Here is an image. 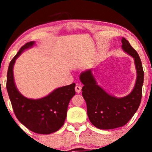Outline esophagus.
<instances>
[{"instance_id":"esophagus-1","label":"esophagus","mask_w":152,"mask_h":152,"mask_svg":"<svg viewBox=\"0 0 152 152\" xmlns=\"http://www.w3.org/2000/svg\"><path fill=\"white\" fill-rule=\"evenodd\" d=\"M81 90H82V86H80V85L79 84H77L76 86H75V91L77 93H80L81 92Z\"/></svg>"}]
</instances>
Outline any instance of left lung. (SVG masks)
I'll return each instance as SVG.
<instances>
[{
  "instance_id": "obj_1",
  "label": "left lung",
  "mask_w": 152,
  "mask_h": 152,
  "mask_svg": "<svg viewBox=\"0 0 152 152\" xmlns=\"http://www.w3.org/2000/svg\"><path fill=\"white\" fill-rule=\"evenodd\" d=\"M122 48L134 58L137 72L134 88L128 95L116 97L97 84L91 69L80 74L82 95L86 102L87 114L91 123L100 129H112L124 126L138 110L142 98L144 71L137 52L122 37Z\"/></svg>"
}]
</instances>
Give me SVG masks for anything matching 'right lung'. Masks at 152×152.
<instances>
[{
	"label": "right lung",
	"mask_w": 152,
	"mask_h": 152,
	"mask_svg": "<svg viewBox=\"0 0 152 152\" xmlns=\"http://www.w3.org/2000/svg\"><path fill=\"white\" fill-rule=\"evenodd\" d=\"M34 43V41L26 43L10 61L7 74V90L14 112L19 122L37 134H50L57 132L64 124L68 104L75 95V84L56 88L40 99L24 97L14 83L13 68L20 54L32 48Z\"/></svg>",
	"instance_id": "1"
}]
</instances>
